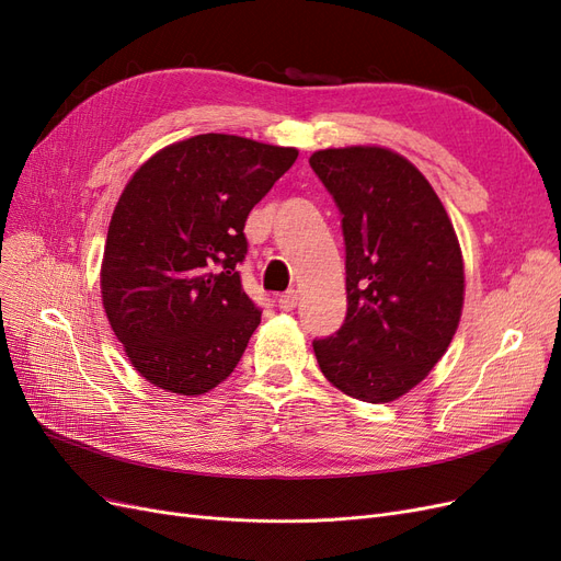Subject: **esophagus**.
Listing matches in <instances>:
<instances>
[{
  "label": "esophagus",
  "mask_w": 561,
  "mask_h": 561,
  "mask_svg": "<svg viewBox=\"0 0 561 561\" xmlns=\"http://www.w3.org/2000/svg\"><path fill=\"white\" fill-rule=\"evenodd\" d=\"M297 304H299V295H297L295 290H290V293H285V295L278 297V307H280L283 311L297 309Z\"/></svg>",
  "instance_id": "1"
}]
</instances>
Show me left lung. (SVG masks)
<instances>
[{
    "mask_svg": "<svg viewBox=\"0 0 561 561\" xmlns=\"http://www.w3.org/2000/svg\"><path fill=\"white\" fill-rule=\"evenodd\" d=\"M342 213L346 318L313 351L342 393L390 402L443 358L463 309V260L443 201L383 147L320 149L309 159Z\"/></svg>",
    "mask_w": 561,
    "mask_h": 561,
    "instance_id": "obj_1",
    "label": "left lung"
}]
</instances>
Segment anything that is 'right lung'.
Listing matches in <instances>:
<instances>
[{"label": "right lung", "instance_id": "obj_1", "mask_svg": "<svg viewBox=\"0 0 561 561\" xmlns=\"http://www.w3.org/2000/svg\"><path fill=\"white\" fill-rule=\"evenodd\" d=\"M297 154L206 133L161 149L126 184L100 290L116 339L149 383L201 396L239 365L262 318L239 276L243 227Z\"/></svg>", "mask_w": 561, "mask_h": 561}]
</instances>
